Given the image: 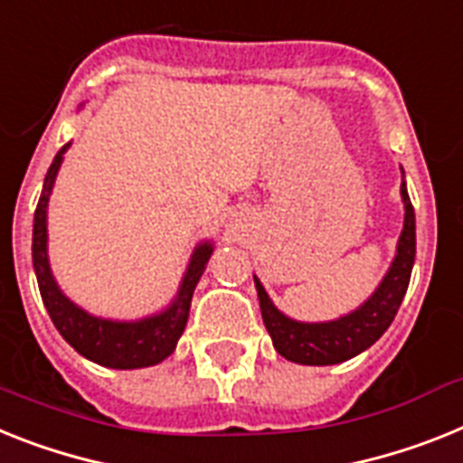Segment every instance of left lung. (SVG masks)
Segmentation results:
<instances>
[{
  "instance_id": "8db88e82",
  "label": "left lung",
  "mask_w": 463,
  "mask_h": 463,
  "mask_svg": "<svg viewBox=\"0 0 463 463\" xmlns=\"http://www.w3.org/2000/svg\"><path fill=\"white\" fill-rule=\"evenodd\" d=\"M400 172H402V166H400ZM402 178H405V172H402ZM400 197L405 204V223H402V232L398 238L393 261L388 266L382 282L370 294V298L351 313L325 322L294 320L270 301L261 279L254 275L263 325L273 339L275 351L287 357L289 363L316 364V367L345 363V360L367 351L391 327V322L405 298L414 254H417V223H414V207L407 195L405 181L400 185Z\"/></svg>"
}]
</instances>
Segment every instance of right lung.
<instances>
[{
  "label": "right lung",
  "mask_w": 463,
  "mask_h": 463,
  "mask_svg": "<svg viewBox=\"0 0 463 463\" xmlns=\"http://www.w3.org/2000/svg\"><path fill=\"white\" fill-rule=\"evenodd\" d=\"M72 143H65L53 157L44 178L40 202L34 209L33 223V266L40 285L42 301H44L49 317L56 325L65 341L87 360L110 370H141L153 367L176 351V344L185 329L190 316V301L193 291L200 282L204 268L213 254L212 240H202L195 244L181 278L176 297L162 310L150 313L136 320H112V317L93 316L72 298L65 297V291L58 287L53 278L52 263H49V231H46V216H49V200H52L53 184L61 172L63 157Z\"/></svg>",
  "instance_id": "add662e5"
}]
</instances>
